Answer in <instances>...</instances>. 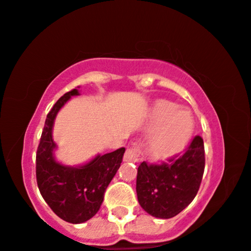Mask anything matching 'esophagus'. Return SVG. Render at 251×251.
Segmentation results:
<instances>
[{
    "label": "esophagus",
    "mask_w": 251,
    "mask_h": 251,
    "mask_svg": "<svg viewBox=\"0 0 251 251\" xmlns=\"http://www.w3.org/2000/svg\"><path fill=\"white\" fill-rule=\"evenodd\" d=\"M142 157H144V155H142L140 147L135 145L126 151L125 155H124V161L125 162H138V161L142 160Z\"/></svg>",
    "instance_id": "1"
}]
</instances>
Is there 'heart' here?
I'll return each instance as SVG.
<instances>
[{
    "label": "heart",
    "mask_w": 251,
    "mask_h": 251,
    "mask_svg": "<svg viewBox=\"0 0 251 251\" xmlns=\"http://www.w3.org/2000/svg\"><path fill=\"white\" fill-rule=\"evenodd\" d=\"M149 128L156 129L148 142V154L155 161L178 155L195 131V118L189 111L169 100H157L149 115Z\"/></svg>",
    "instance_id": "b5f03b06"
}]
</instances>
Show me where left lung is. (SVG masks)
Masks as SVG:
<instances>
[{
	"mask_svg": "<svg viewBox=\"0 0 251 251\" xmlns=\"http://www.w3.org/2000/svg\"><path fill=\"white\" fill-rule=\"evenodd\" d=\"M204 168V141L199 135L182 156L170 160L169 164L142 162L136 176L139 204L155 218H174L195 199Z\"/></svg>",
	"mask_w": 251,
	"mask_h": 251,
	"instance_id": "8db88e82",
	"label": "left lung"
}]
</instances>
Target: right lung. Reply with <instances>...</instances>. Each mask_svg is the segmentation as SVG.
<instances>
[{
    "instance_id": "add662e5",
    "label": "right lung",
    "mask_w": 251,
    "mask_h": 251,
    "mask_svg": "<svg viewBox=\"0 0 251 251\" xmlns=\"http://www.w3.org/2000/svg\"><path fill=\"white\" fill-rule=\"evenodd\" d=\"M78 89L65 94L47 115L37 149L36 175L39 191L50 210L71 224H82L100 210L104 192L122 163L125 148L97 154L82 166H66L55 157L58 146L53 140V125L61 107Z\"/></svg>"
}]
</instances>
